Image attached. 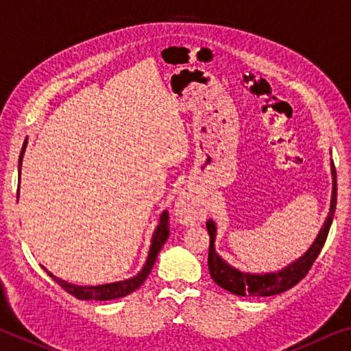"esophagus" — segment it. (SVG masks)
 <instances>
[{"instance_id": "34e87169", "label": "esophagus", "mask_w": 351, "mask_h": 351, "mask_svg": "<svg viewBox=\"0 0 351 351\" xmlns=\"http://www.w3.org/2000/svg\"><path fill=\"white\" fill-rule=\"evenodd\" d=\"M175 217L184 226H193L203 218V210H201L197 199L192 197V193L182 192L178 197L175 203Z\"/></svg>"}]
</instances>
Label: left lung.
Instances as JSON below:
<instances>
[{"instance_id": "obj_1", "label": "left lung", "mask_w": 351, "mask_h": 351, "mask_svg": "<svg viewBox=\"0 0 351 351\" xmlns=\"http://www.w3.org/2000/svg\"><path fill=\"white\" fill-rule=\"evenodd\" d=\"M331 165V201H330V212L328 217L325 218V223L320 228L319 234L314 239L313 245L308 247V251L294 260L293 263L285 266V268L278 271L271 272H245L237 269L235 266L229 265L221 255L217 252L215 249V239H217V223L213 219H209L206 223L207 230L210 235V245H209V272L218 287L224 288L229 293L241 297H266V295H276L280 294L283 291H288L293 288L295 283H299L302 278L306 276L310 271L314 261H316L317 255L322 251L325 245L326 237H328V230L331 228L332 217H335L336 210V199H337V181H336V169L332 161Z\"/></svg>"}]
</instances>
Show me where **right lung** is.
Masks as SVG:
<instances>
[{
	"label": "right lung",
	"instance_id": "obj_1",
	"mask_svg": "<svg viewBox=\"0 0 351 351\" xmlns=\"http://www.w3.org/2000/svg\"><path fill=\"white\" fill-rule=\"evenodd\" d=\"M27 147V138L23 144L21 153H20V161H19V181L21 180V164H23V156H25ZM19 192H20V184H19ZM170 235V228H169V212L162 210L161 217H159V223L154 229L153 237H152V245L150 249H148V255L145 260V265L142 266V269L136 274L134 277L125 278V280H119V282H112V283H105V285H96V287H83V285H75V283H69L66 280H63L60 277H56L52 272L47 271L45 266L43 269L51 276V278H54V282H57L60 287L66 291V293L73 294L74 297L80 300H112V299H119V297H125L128 294H132L133 291L138 289L142 283L145 282V278L148 274L152 272V268L156 261V257L161 247L164 246V243L167 241Z\"/></svg>",
	"mask_w": 351,
	"mask_h": 351
}]
</instances>
